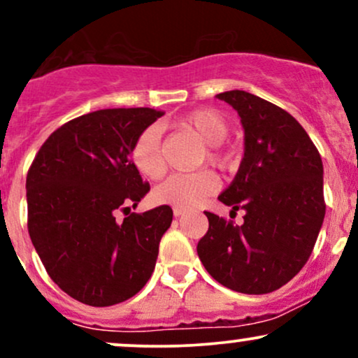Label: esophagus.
<instances>
[{
    "mask_svg": "<svg viewBox=\"0 0 358 358\" xmlns=\"http://www.w3.org/2000/svg\"><path fill=\"white\" fill-rule=\"evenodd\" d=\"M183 213H185L183 208H178V207L173 208V215H175V217H182Z\"/></svg>",
    "mask_w": 358,
    "mask_h": 358,
    "instance_id": "esophagus-1",
    "label": "esophagus"
}]
</instances>
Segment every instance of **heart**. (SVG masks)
Here are the masks:
<instances>
[{
	"label": "heart",
	"instance_id": "b5f03b06",
	"mask_svg": "<svg viewBox=\"0 0 358 358\" xmlns=\"http://www.w3.org/2000/svg\"><path fill=\"white\" fill-rule=\"evenodd\" d=\"M178 124L193 133L207 145V159L213 166H224L229 155L222 150L227 139L229 124L215 109H195L183 114ZM131 163L138 173L148 180H158L165 175L166 165L162 150V133L156 126H148L138 134L131 146ZM217 190V178L210 171L199 173H175L153 190L156 203L171 205L178 208H193Z\"/></svg>",
	"mask_w": 358,
	"mask_h": 358
}]
</instances>
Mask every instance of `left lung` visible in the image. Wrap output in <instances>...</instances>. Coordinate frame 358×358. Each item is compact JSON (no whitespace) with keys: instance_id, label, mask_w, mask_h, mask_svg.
<instances>
[{"instance_id":"8db88e82","label":"left lung","mask_w":358,"mask_h":358,"mask_svg":"<svg viewBox=\"0 0 358 358\" xmlns=\"http://www.w3.org/2000/svg\"><path fill=\"white\" fill-rule=\"evenodd\" d=\"M215 97L244 127V158L219 200L245 215L239 227L205 212L208 231L196 252L222 286L266 294L296 276L315 248L324 219L322 156L285 109L245 90Z\"/></svg>"}]
</instances>
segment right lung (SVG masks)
<instances>
[{"instance_id":"obj_1","label":"right lung","mask_w":358,"mask_h":358,"mask_svg":"<svg viewBox=\"0 0 358 358\" xmlns=\"http://www.w3.org/2000/svg\"><path fill=\"white\" fill-rule=\"evenodd\" d=\"M163 113L101 109L48 136L27 176L28 232L48 276L90 306L133 298L153 274L159 241L173 220L168 205L131 213L150 190L131 146Z\"/></svg>"}]
</instances>
